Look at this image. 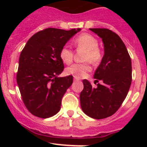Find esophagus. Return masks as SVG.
Wrapping results in <instances>:
<instances>
[{
  "mask_svg": "<svg viewBox=\"0 0 147 147\" xmlns=\"http://www.w3.org/2000/svg\"><path fill=\"white\" fill-rule=\"evenodd\" d=\"M80 80V79H78V78H75V79H74V81H75V82H76V81H79Z\"/></svg>",
  "mask_w": 147,
  "mask_h": 147,
  "instance_id": "obj_1",
  "label": "esophagus"
}]
</instances>
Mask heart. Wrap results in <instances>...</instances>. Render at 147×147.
Segmentation results:
<instances>
[{"mask_svg": "<svg viewBox=\"0 0 147 147\" xmlns=\"http://www.w3.org/2000/svg\"><path fill=\"white\" fill-rule=\"evenodd\" d=\"M74 43L78 48L85 50L83 57L84 61L90 62L93 65H98L101 62L102 52L98 47L99 42L95 37L90 34H81L74 40ZM60 57L65 64L71 63L73 58L72 50L68 46H63L60 51ZM88 62L72 65L67 68L66 73L76 78H83L92 69Z\"/></svg>", "mask_w": 147, "mask_h": 147, "instance_id": "heart-1", "label": "heart"}]
</instances>
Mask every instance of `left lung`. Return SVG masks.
Wrapping results in <instances>:
<instances>
[{
    "instance_id": "1",
    "label": "left lung",
    "mask_w": 147,
    "mask_h": 147,
    "mask_svg": "<svg viewBox=\"0 0 147 147\" xmlns=\"http://www.w3.org/2000/svg\"><path fill=\"white\" fill-rule=\"evenodd\" d=\"M102 38L105 54L94 75L93 87L83 80L80 95L81 108L90 117L105 119L115 113L125 100L131 83V61L125 45L117 34L107 28H90Z\"/></svg>"
}]
</instances>
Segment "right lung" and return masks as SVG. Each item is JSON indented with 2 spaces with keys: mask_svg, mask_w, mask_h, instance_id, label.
Here are the masks:
<instances>
[{
  "mask_svg": "<svg viewBox=\"0 0 147 147\" xmlns=\"http://www.w3.org/2000/svg\"><path fill=\"white\" fill-rule=\"evenodd\" d=\"M80 30L46 28L32 35L22 50L16 80L23 103L34 116L45 119L60 111L73 82L72 75L58 77L64 69L60 51Z\"/></svg>",
  "mask_w": 147,
  "mask_h": 147,
  "instance_id": "obj_1",
  "label": "right lung"
}]
</instances>
